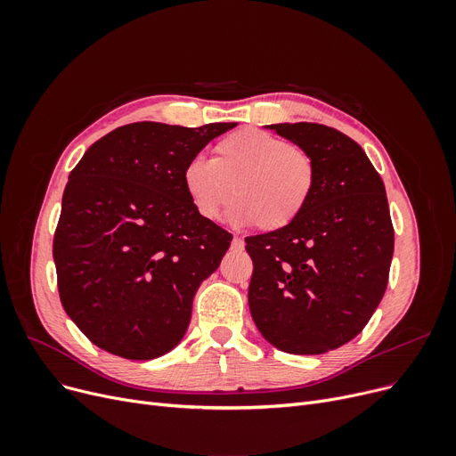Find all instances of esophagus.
<instances>
[{"label":"esophagus","instance_id":"obj_1","mask_svg":"<svg viewBox=\"0 0 456 456\" xmlns=\"http://www.w3.org/2000/svg\"><path fill=\"white\" fill-rule=\"evenodd\" d=\"M231 246L234 248V249H242L244 248V240L240 236H232V242H231Z\"/></svg>","mask_w":456,"mask_h":456}]
</instances>
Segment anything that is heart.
Instances as JSON below:
<instances>
[{"mask_svg":"<svg viewBox=\"0 0 456 456\" xmlns=\"http://www.w3.org/2000/svg\"><path fill=\"white\" fill-rule=\"evenodd\" d=\"M316 181L313 155L255 127L224 136L212 160L194 157L183 172L186 194L205 220H218L234 194L227 220L262 231L292 225L313 200Z\"/></svg>","mask_w":456,"mask_h":456,"instance_id":"1","label":"heart"}]
</instances>
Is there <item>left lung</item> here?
Masks as SVG:
<instances>
[{
  "label": "left lung",
  "instance_id": "obj_1",
  "mask_svg": "<svg viewBox=\"0 0 456 456\" xmlns=\"http://www.w3.org/2000/svg\"><path fill=\"white\" fill-rule=\"evenodd\" d=\"M266 127L313 155L318 181L292 225L246 238L249 310L277 349L322 354L353 340L385 296L394 255L387 190L344 133L308 122Z\"/></svg>",
  "mask_w": 456,
  "mask_h": 456
}]
</instances>
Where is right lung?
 Listing matches in <instances>:
<instances>
[{
    "label": "right lung",
    "instance_id": "obj_1",
    "mask_svg": "<svg viewBox=\"0 0 456 456\" xmlns=\"http://www.w3.org/2000/svg\"><path fill=\"white\" fill-rule=\"evenodd\" d=\"M232 127L129 124L92 143L71 170L53 260L61 303L92 344L151 361L183 340L200 284L232 240L196 210L183 172Z\"/></svg>",
    "mask_w": 456,
    "mask_h": 456
}]
</instances>
